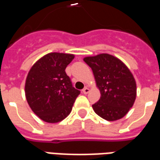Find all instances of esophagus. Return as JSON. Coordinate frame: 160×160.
Segmentation results:
<instances>
[{
    "mask_svg": "<svg viewBox=\"0 0 160 160\" xmlns=\"http://www.w3.org/2000/svg\"><path fill=\"white\" fill-rule=\"evenodd\" d=\"M82 92H83L84 94H87L89 92H90V89H89L87 87H86L85 88H84L83 90H82Z\"/></svg>",
    "mask_w": 160,
    "mask_h": 160,
    "instance_id": "obj_1",
    "label": "esophagus"
}]
</instances>
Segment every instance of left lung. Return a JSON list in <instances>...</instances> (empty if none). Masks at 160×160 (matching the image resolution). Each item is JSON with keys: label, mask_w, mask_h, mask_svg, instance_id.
I'll return each mask as SVG.
<instances>
[{"label": "left lung", "mask_w": 160, "mask_h": 160, "mask_svg": "<svg viewBox=\"0 0 160 160\" xmlns=\"http://www.w3.org/2000/svg\"><path fill=\"white\" fill-rule=\"evenodd\" d=\"M84 62L92 70L100 91L99 100L92 104L95 113L107 121L123 118L136 98V82L130 70L120 59L104 53L87 56Z\"/></svg>", "instance_id": "obj_1"}]
</instances>
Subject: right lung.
I'll list each match as a JSON object with an SVG mask.
<instances>
[{"label": "right lung", "instance_id": "1", "mask_svg": "<svg viewBox=\"0 0 160 160\" xmlns=\"http://www.w3.org/2000/svg\"><path fill=\"white\" fill-rule=\"evenodd\" d=\"M74 56L53 52L41 57L27 74L25 93L32 111L49 123L66 118L80 92L72 86L65 69Z\"/></svg>", "mask_w": 160, "mask_h": 160}]
</instances>
